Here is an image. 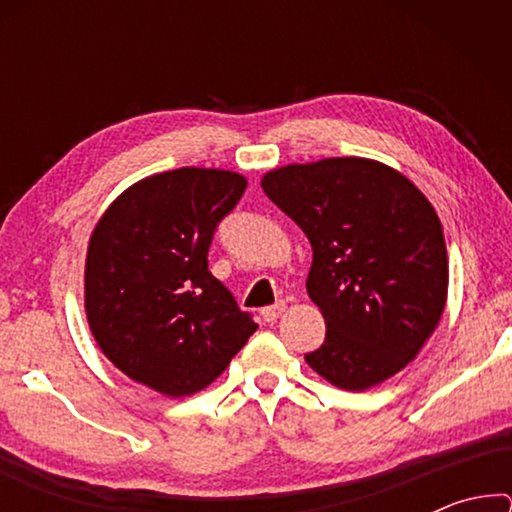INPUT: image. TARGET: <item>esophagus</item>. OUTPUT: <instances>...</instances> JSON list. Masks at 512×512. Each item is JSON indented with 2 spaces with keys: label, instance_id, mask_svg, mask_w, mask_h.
<instances>
[{
  "label": "esophagus",
  "instance_id": "esophagus-1",
  "mask_svg": "<svg viewBox=\"0 0 512 512\" xmlns=\"http://www.w3.org/2000/svg\"><path fill=\"white\" fill-rule=\"evenodd\" d=\"M284 309H287V302L280 300V302H275V305H271V307H264L262 309V316H264L266 323H273V320H277V318L284 314Z\"/></svg>",
  "mask_w": 512,
  "mask_h": 512
}]
</instances>
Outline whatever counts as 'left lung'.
<instances>
[{
    "label": "left lung",
    "instance_id": "obj_1",
    "mask_svg": "<svg viewBox=\"0 0 512 512\" xmlns=\"http://www.w3.org/2000/svg\"><path fill=\"white\" fill-rule=\"evenodd\" d=\"M262 189L305 232L309 298L327 334L305 361L345 391L400 372L436 329L447 300L440 219L409 178L363 158L289 164Z\"/></svg>",
    "mask_w": 512,
    "mask_h": 512
}]
</instances>
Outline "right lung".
<instances>
[{"label": "right lung", "instance_id": "obj_1", "mask_svg": "<svg viewBox=\"0 0 512 512\" xmlns=\"http://www.w3.org/2000/svg\"><path fill=\"white\" fill-rule=\"evenodd\" d=\"M246 192L232 171L183 167L126 189L94 228L85 311L103 354L162 395L201 391L257 323L207 268L214 232Z\"/></svg>", "mask_w": 512, "mask_h": 512}]
</instances>
